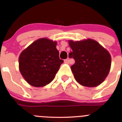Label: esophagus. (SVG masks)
<instances>
[{
	"label": "esophagus",
	"instance_id": "obj_1",
	"mask_svg": "<svg viewBox=\"0 0 122 122\" xmlns=\"http://www.w3.org/2000/svg\"><path fill=\"white\" fill-rule=\"evenodd\" d=\"M69 62H70V60H69V58H67V59H66V60H64V62H65V63H69Z\"/></svg>",
	"mask_w": 122,
	"mask_h": 122
}]
</instances>
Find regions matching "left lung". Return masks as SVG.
Returning <instances> with one entry per match:
<instances>
[{
    "label": "left lung",
    "instance_id": "1",
    "mask_svg": "<svg viewBox=\"0 0 122 122\" xmlns=\"http://www.w3.org/2000/svg\"><path fill=\"white\" fill-rule=\"evenodd\" d=\"M72 51L69 56L75 60L71 67L76 80L82 86L97 87L107 77L112 63L111 55L96 41L85 39L68 40Z\"/></svg>",
    "mask_w": 122,
    "mask_h": 122
}]
</instances>
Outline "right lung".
Wrapping results in <instances>:
<instances>
[{
    "instance_id": "right-lung-1",
    "label": "right lung",
    "mask_w": 122,
    "mask_h": 122,
    "mask_svg": "<svg viewBox=\"0 0 122 122\" xmlns=\"http://www.w3.org/2000/svg\"><path fill=\"white\" fill-rule=\"evenodd\" d=\"M56 45V41L42 38L32 43L20 53L19 69L28 84L41 87L53 80L63 62L60 60Z\"/></svg>"
}]
</instances>
